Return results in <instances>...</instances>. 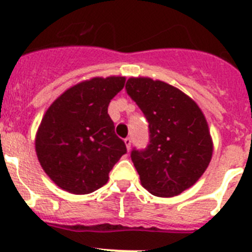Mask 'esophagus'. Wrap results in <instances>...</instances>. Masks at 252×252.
<instances>
[{
	"label": "esophagus",
	"mask_w": 252,
	"mask_h": 252,
	"mask_svg": "<svg viewBox=\"0 0 252 252\" xmlns=\"http://www.w3.org/2000/svg\"><path fill=\"white\" fill-rule=\"evenodd\" d=\"M124 142H125V145H126V149H127V151H130V149H131V139H130V137H126V139L124 140Z\"/></svg>",
	"instance_id": "esophagus-1"
}]
</instances>
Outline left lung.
<instances>
[{"mask_svg": "<svg viewBox=\"0 0 252 252\" xmlns=\"http://www.w3.org/2000/svg\"><path fill=\"white\" fill-rule=\"evenodd\" d=\"M126 91L149 122L150 144L132 150L141 186L157 197H174L203 175L213 141L203 112L189 95L148 77H131Z\"/></svg>", "mask_w": 252, "mask_h": 252, "instance_id": "1", "label": "left lung"}]
</instances>
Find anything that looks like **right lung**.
I'll return each mask as SVG.
<instances>
[{"label": "right lung", "instance_id": "1", "mask_svg": "<svg viewBox=\"0 0 252 252\" xmlns=\"http://www.w3.org/2000/svg\"><path fill=\"white\" fill-rule=\"evenodd\" d=\"M126 78L94 77L70 87L50 104L35 136L40 165L59 188L88 194L108 182L126 153L107 112Z\"/></svg>", "mask_w": 252, "mask_h": 252}]
</instances>
